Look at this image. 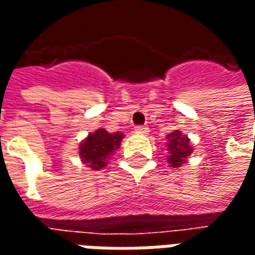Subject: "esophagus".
Returning a JSON list of instances; mask_svg holds the SVG:
<instances>
[{
	"mask_svg": "<svg viewBox=\"0 0 255 255\" xmlns=\"http://www.w3.org/2000/svg\"><path fill=\"white\" fill-rule=\"evenodd\" d=\"M135 132L136 133H147L149 132V128L146 127V126H138V127H135Z\"/></svg>",
	"mask_w": 255,
	"mask_h": 255,
	"instance_id": "esophagus-1",
	"label": "esophagus"
}]
</instances>
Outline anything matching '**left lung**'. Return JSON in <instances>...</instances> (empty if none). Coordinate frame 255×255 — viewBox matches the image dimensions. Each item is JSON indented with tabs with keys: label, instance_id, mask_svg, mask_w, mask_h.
I'll return each mask as SVG.
<instances>
[{
	"label": "left lung",
	"instance_id": "8db88e82",
	"mask_svg": "<svg viewBox=\"0 0 255 255\" xmlns=\"http://www.w3.org/2000/svg\"><path fill=\"white\" fill-rule=\"evenodd\" d=\"M166 138H168V143H166L168 149L166 150H169L168 162L173 168H179L182 164H186L188 155L192 153L190 139L182 135L180 131H173Z\"/></svg>",
	"mask_w": 255,
	"mask_h": 255
}]
</instances>
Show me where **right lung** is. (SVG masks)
Wrapping results in <instances>:
<instances>
[{
	"mask_svg": "<svg viewBox=\"0 0 255 255\" xmlns=\"http://www.w3.org/2000/svg\"><path fill=\"white\" fill-rule=\"evenodd\" d=\"M123 136L122 132L109 133L104 128H100L95 132L89 133V136L80 143L79 155L91 169H102L113 151L120 147Z\"/></svg>",
	"mask_w": 255,
	"mask_h": 255,
	"instance_id": "obj_1",
	"label": "right lung"
}]
</instances>
